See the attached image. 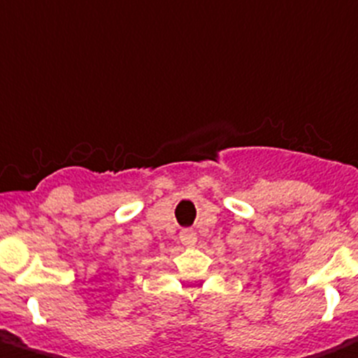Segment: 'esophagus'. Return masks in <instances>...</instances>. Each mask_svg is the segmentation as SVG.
<instances>
[{
	"mask_svg": "<svg viewBox=\"0 0 358 358\" xmlns=\"http://www.w3.org/2000/svg\"><path fill=\"white\" fill-rule=\"evenodd\" d=\"M181 243L182 244H194L195 241H197V237H195V231L190 230V228H185V230H181Z\"/></svg>",
	"mask_w": 358,
	"mask_h": 358,
	"instance_id": "34e87169",
	"label": "esophagus"
}]
</instances>
